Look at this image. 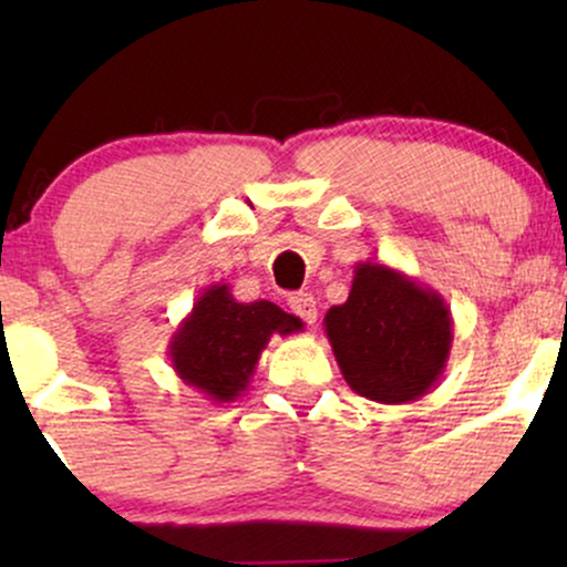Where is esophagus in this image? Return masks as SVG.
<instances>
[{
	"instance_id": "obj_1",
	"label": "esophagus",
	"mask_w": 567,
	"mask_h": 567,
	"mask_svg": "<svg viewBox=\"0 0 567 567\" xmlns=\"http://www.w3.org/2000/svg\"><path fill=\"white\" fill-rule=\"evenodd\" d=\"M290 311L296 317H301L306 324H315L317 322V301L311 292H296V296H290Z\"/></svg>"
}]
</instances>
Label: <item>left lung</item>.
<instances>
[{
    "instance_id": "obj_1",
    "label": "left lung",
    "mask_w": 567,
    "mask_h": 567,
    "mask_svg": "<svg viewBox=\"0 0 567 567\" xmlns=\"http://www.w3.org/2000/svg\"><path fill=\"white\" fill-rule=\"evenodd\" d=\"M322 324L349 386L381 405L421 400L451 357V306L386 264H357L347 303L328 309Z\"/></svg>"
}]
</instances>
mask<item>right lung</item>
<instances>
[{
    "label": "right lung",
    "mask_w": 567,
    "mask_h": 567,
    "mask_svg": "<svg viewBox=\"0 0 567 567\" xmlns=\"http://www.w3.org/2000/svg\"><path fill=\"white\" fill-rule=\"evenodd\" d=\"M303 322L271 301L243 303L226 282L199 292L167 343L175 375L213 402H234L250 386L271 336L301 333Z\"/></svg>",
    "instance_id": "add662e5"
}]
</instances>
